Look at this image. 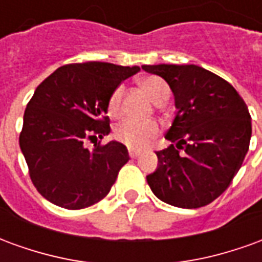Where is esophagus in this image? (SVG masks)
Here are the masks:
<instances>
[{
  "label": "esophagus",
  "mask_w": 262,
  "mask_h": 262,
  "mask_svg": "<svg viewBox=\"0 0 262 262\" xmlns=\"http://www.w3.org/2000/svg\"><path fill=\"white\" fill-rule=\"evenodd\" d=\"M129 156H130L132 159H137V157L140 156V151H137V150H133V148H130V150H129Z\"/></svg>",
  "instance_id": "34e87169"
}]
</instances>
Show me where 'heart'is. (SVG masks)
I'll return each instance as SVG.
<instances>
[{"instance_id":"obj_1","label":"heart","mask_w":262,"mask_h":262,"mask_svg":"<svg viewBox=\"0 0 262 262\" xmlns=\"http://www.w3.org/2000/svg\"><path fill=\"white\" fill-rule=\"evenodd\" d=\"M151 101L157 103L164 98H168V85L160 77H147L140 82ZM125 88L123 85L116 86L111 94L108 101V115L111 118H119L122 115V99ZM160 135V126L156 122H139V120H125L115 127L114 136L118 142L136 150L147 147L156 137Z\"/></svg>"}]
</instances>
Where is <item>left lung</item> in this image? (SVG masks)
I'll list each match as a JSON object with an SVG mask.
<instances>
[{"instance_id": "1", "label": "left lung", "mask_w": 262, "mask_h": 262, "mask_svg": "<svg viewBox=\"0 0 262 262\" xmlns=\"http://www.w3.org/2000/svg\"><path fill=\"white\" fill-rule=\"evenodd\" d=\"M163 77L176 98L177 115L156 151L159 167L147 184L160 201L196 209L225 192L240 170L251 139V116L234 86L193 64L142 66ZM182 149V152L179 150Z\"/></svg>"}]
</instances>
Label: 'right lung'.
<instances>
[{
  "label": "right lung",
  "mask_w": 262,
  "mask_h": 262,
  "mask_svg": "<svg viewBox=\"0 0 262 262\" xmlns=\"http://www.w3.org/2000/svg\"><path fill=\"white\" fill-rule=\"evenodd\" d=\"M140 67L88 61L61 66L42 81L28 102L19 146L39 193L60 208H88L106 196L129 161L119 142L92 150L85 140L111 132L108 101Z\"/></svg>",
  "instance_id": "obj_1"
}]
</instances>
